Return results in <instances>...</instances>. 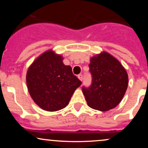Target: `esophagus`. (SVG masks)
Wrapping results in <instances>:
<instances>
[{
  "instance_id": "obj_1",
  "label": "esophagus",
  "mask_w": 148,
  "mask_h": 148,
  "mask_svg": "<svg viewBox=\"0 0 148 148\" xmlns=\"http://www.w3.org/2000/svg\"><path fill=\"white\" fill-rule=\"evenodd\" d=\"M78 78H79L80 81H83V75H82V74H79V75H78Z\"/></svg>"
}]
</instances>
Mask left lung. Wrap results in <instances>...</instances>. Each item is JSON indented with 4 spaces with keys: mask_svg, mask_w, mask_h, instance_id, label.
<instances>
[{
    "mask_svg": "<svg viewBox=\"0 0 148 148\" xmlns=\"http://www.w3.org/2000/svg\"><path fill=\"white\" fill-rule=\"evenodd\" d=\"M89 68L92 84L82 88L88 106L101 111L118 106L128 86V75L123 66L111 54L101 52L91 58Z\"/></svg>",
    "mask_w": 148,
    "mask_h": 148,
    "instance_id": "1",
    "label": "left lung"
}]
</instances>
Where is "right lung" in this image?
<instances>
[{
	"label": "right lung",
	"instance_id": "right-lung-1",
	"mask_svg": "<svg viewBox=\"0 0 148 148\" xmlns=\"http://www.w3.org/2000/svg\"><path fill=\"white\" fill-rule=\"evenodd\" d=\"M62 57L49 50L30 66L26 74L28 92L35 103L47 111H56L68 105L81 81Z\"/></svg>",
	"mask_w": 148,
	"mask_h": 148
}]
</instances>
